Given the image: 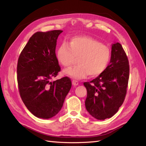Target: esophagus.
Masks as SVG:
<instances>
[{"instance_id":"1","label":"esophagus","mask_w":146,"mask_h":146,"mask_svg":"<svg viewBox=\"0 0 146 146\" xmlns=\"http://www.w3.org/2000/svg\"><path fill=\"white\" fill-rule=\"evenodd\" d=\"M72 84L74 86L78 85V82L76 81V80H72Z\"/></svg>"}]
</instances>
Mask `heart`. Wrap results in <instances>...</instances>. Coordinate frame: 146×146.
Wrapping results in <instances>:
<instances>
[{"mask_svg": "<svg viewBox=\"0 0 146 146\" xmlns=\"http://www.w3.org/2000/svg\"><path fill=\"white\" fill-rule=\"evenodd\" d=\"M69 44L63 42L58 46L56 57L62 66L70 67L78 58V64L64 71L70 77L84 78L100 75L106 69L110 60V50L107 46L90 36H78L71 38Z\"/></svg>", "mask_w": 146, "mask_h": 146, "instance_id": "obj_1", "label": "heart"}]
</instances>
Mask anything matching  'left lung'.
<instances>
[{
    "instance_id": "left-lung-1",
    "label": "left lung",
    "mask_w": 146,
    "mask_h": 146,
    "mask_svg": "<svg viewBox=\"0 0 146 146\" xmlns=\"http://www.w3.org/2000/svg\"><path fill=\"white\" fill-rule=\"evenodd\" d=\"M129 78V63L119 42L111 46L109 64L103 73L83 85L87 91L85 107L98 120H105L115 114L127 94Z\"/></svg>"
}]
</instances>
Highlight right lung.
Instances as JSON below:
<instances>
[{"mask_svg":"<svg viewBox=\"0 0 146 146\" xmlns=\"http://www.w3.org/2000/svg\"><path fill=\"white\" fill-rule=\"evenodd\" d=\"M62 32L53 30L35 33L18 59L17 78L20 96L27 109L38 118L48 119L55 116L71 87L68 76L51 81L61 71L55 49Z\"/></svg>","mask_w":146,"mask_h":146,"instance_id":"right-lung-1","label":"right lung"}]
</instances>
